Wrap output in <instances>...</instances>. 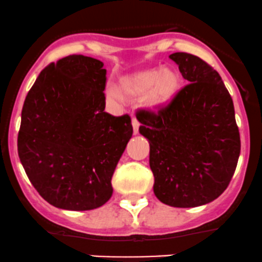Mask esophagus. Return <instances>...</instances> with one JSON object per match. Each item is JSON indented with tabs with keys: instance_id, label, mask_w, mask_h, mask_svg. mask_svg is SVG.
<instances>
[{
	"instance_id": "esophagus-1",
	"label": "esophagus",
	"mask_w": 262,
	"mask_h": 262,
	"mask_svg": "<svg viewBox=\"0 0 262 262\" xmlns=\"http://www.w3.org/2000/svg\"><path fill=\"white\" fill-rule=\"evenodd\" d=\"M132 127H134V132H135V134H137V132H139L140 122L136 120V118H134V120H132Z\"/></svg>"
}]
</instances>
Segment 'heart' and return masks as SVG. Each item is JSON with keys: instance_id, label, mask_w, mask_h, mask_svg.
<instances>
[{"instance_id": "obj_1", "label": "heart", "mask_w": 262, "mask_h": 262, "mask_svg": "<svg viewBox=\"0 0 262 262\" xmlns=\"http://www.w3.org/2000/svg\"><path fill=\"white\" fill-rule=\"evenodd\" d=\"M121 91L130 97H142V103L149 110H160L170 103L179 90V75L171 69H146L125 75L120 80ZM110 99L122 101V94L112 85L104 91Z\"/></svg>"}]
</instances>
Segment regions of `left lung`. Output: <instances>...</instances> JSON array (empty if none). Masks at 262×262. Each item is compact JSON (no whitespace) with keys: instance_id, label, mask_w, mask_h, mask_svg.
<instances>
[{"instance_id":"obj_1","label":"left lung","mask_w":262,"mask_h":262,"mask_svg":"<svg viewBox=\"0 0 262 262\" xmlns=\"http://www.w3.org/2000/svg\"><path fill=\"white\" fill-rule=\"evenodd\" d=\"M189 82L158 113L141 111L139 131L149 140L154 193L178 208L203 206L230 184L241 140L234 107L217 71L195 55L174 53Z\"/></svg>"}]
</instances>
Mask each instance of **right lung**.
<instances>
[{"label":"right lung","mask_w":262,"mask_h":262,"mask_svg":"<svg viewBox=\"0 0 262 262\" xmlns=\"http://www.w3.org/2000/svg\"><path fill=\"white\" fill-rule=\"evenodd\" d=\"M106 69L69 55L42 69L21 112L17 151L51 206L91 211L112 196V175L132 136L130 116L104 112Z\"/></svg>","instance_id":"obj_1"}]
</instances>
